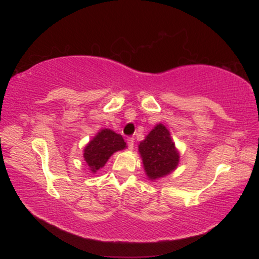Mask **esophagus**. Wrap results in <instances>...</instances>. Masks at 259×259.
<instances>
[{"label":"esophagus","mask_w":259,"mask_h":259,"mask_svg":"<svg viewBox=\"0 0 259 259\" xmlns=\"http://www.w3.org/2000/svg\"><path fill=\"white\" fill-rule=\"evenodd\" d=\"M134 145H135V139L134 138H128V147H129V150L133 151L134 150Z\"/></svg>","instance_id":"esophagus-1"}]
</instances>
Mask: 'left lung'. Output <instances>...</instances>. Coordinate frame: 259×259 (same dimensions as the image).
Wrapping results in <instances>:
<instances>
[{
  "mask_svg": "<svg viewBox=\"0 0 259 259\" xmlns=\"http://www.w3.org/2000/svg\"><path fill=\"white\" fill-rule=\"evenodd\" d=\"M144 170L151 181L171 174L179 163V153L169 130L159 123L138 145Z\"/></svg>",
  "mask_w": 259,
  "mask_h": 259,
  "instance_id": "8db88e82",
  "label": "left lung"
}]
</instances>
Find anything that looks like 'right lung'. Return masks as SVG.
Returning <instances> with one entry per match:
<instances>
[{"mask_svg":"<svg viewBox=\"0 0 259 259\" xmlns=\"http://www.w3.org/2000/svg\"><path fill=\"white\" fill-rule=\"evenodd\" d=\"M122 136L111 129H102L84 147L83 157L94 174L103 168L114 153L126 147Z\"/></svg>","mask_w":259,"mask_h":259,"instance_id":"add662e5","label":"right lung"}]
</instances>
